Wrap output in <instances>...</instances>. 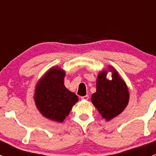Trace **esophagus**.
Listing matches in <instances>:
<instances>
[{"mask_svg":"<svg viewBox=\"0 0 156 156\" xmlns=\"http://www.w3.org/2000/svg\"><path fill=\"white\" fill-rule=\"evenodd\" d=\"M88 98H89V96L88 95H85V96H84V97H81V100H87Z\"/></svg>","mask_w":156,"mask_h":156,"instance_id":"1","label":"esophagus"}]
</instances>
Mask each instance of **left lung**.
Returning a JSON list of instances; mask_svg holds the SVG:
<instances>
[{
  "mask_svg": "<svg viewBox=\"0 0 156 156\" xmlns=\"http://www.w3.org/2000/svg\"><path fill=\"white\" fill-rule=\"evenodd\" d=\"M108 68L112 72V79L106 78L107 71L100 72L97 79V91L91 97L92 103L106 121L121 114L129 101V91L125 82L113 67Z\"/></svg>",
  "mask_w": 156,
  "mask_h": 156,
  "instance_id": "left-lung-1",
  "label": "left lung"
}]
</instances>
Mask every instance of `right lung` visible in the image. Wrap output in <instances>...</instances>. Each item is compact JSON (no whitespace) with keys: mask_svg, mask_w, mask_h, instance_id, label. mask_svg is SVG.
<instances>
[{"mask_svg":"<svg viewBox=\"0 0 156 156\" xmlns=\"http://www.w3.org/2000/svg\"><path fill=\"white\" fill-rule=\"evenodd\" d=\"M65 75L59 67L49 69L39 80L34 92L37 109L44 117L58 122H63L78 101L76 94L64 85Z\"/></svg>","mask_w":156,"mask_h":156,"instance_id":"1","label":"right lung"}]
</instances>
